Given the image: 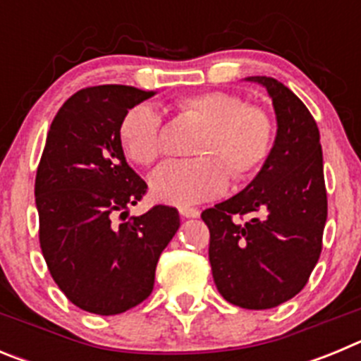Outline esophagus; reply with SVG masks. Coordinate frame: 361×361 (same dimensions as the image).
Here are the masks:
<instances>
[{
  "instance_id": "34e87169",
  "label": "esophagus",
  "mask_w": 361,
  "mask_h": 361,
  "mask_svg": "<svg viewBox=\"0 0 361 361\" xmlns=\"http://www.w3.org/2000/svg\"><path fill=\"white\" fill-rule=\"evenodd\" d=\"M178 213H180L183 219H197L200 215V212L197 208H180Z\"/></svg>"
}]
</instances>
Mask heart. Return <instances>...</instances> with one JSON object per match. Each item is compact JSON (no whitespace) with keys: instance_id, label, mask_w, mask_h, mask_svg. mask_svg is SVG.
<instances>
[{"instance_id":"b5f03b06","label":"heart","mask_w":361,"mask_h":361,"mask_svg":"<svg viewBox=\"0 0 361 361\" xmlns=\"http://www.w3.org/2000/svg\"><path fill=\"white\" fill-rule=\"evenodd\" d=\"M184 116L204 124L195 161H168L149 175L153 199L171 206H191L222 195L229 173L235 180L258 171L275 145V124L266 110L250 106L228 92H202L183 97ZM161 114L148 103L130 108L119 124L124 153L148 166L161 155Z\"/></svg>"}]
</instances>
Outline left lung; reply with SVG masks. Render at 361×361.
Here are the masks:
<instances>
[{
	"instance_id": "left-lung-1",
	"label": "left lung",
	"mask_w": 361,
	"mask_h": 361,
	"mask_svg": "<svg viewBox=\"0 0 361 361\" xmlns=\"http://www.w3.org/2000/svg\"><path fill=\"white\" fill-rule=\"evenodd\" d=\"M267 90L276 117L271 155L240 193L202 212L209 228L215 286L229 304L271 309L307 283L327 220L320 132L288 86L266 75L245 78ZM257 215L247 223L233 214Z\"/></svg>"
}]
</instances>
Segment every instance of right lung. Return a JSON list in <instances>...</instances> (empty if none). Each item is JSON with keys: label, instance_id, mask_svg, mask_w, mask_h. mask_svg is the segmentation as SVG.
Returning a JSON list of instances; mask_svg holds the SVG:
<instances>
[{"label": "right lung", "instance_id": "add662e5", "mask_svg": "<svg viewBox=\"0 0 361 361\" xmlns=\"http://www.w3.org/2000/svg\"><path fill=\"white\" fill-rule=\"evenodd\" d=\"M152 95L124 85L79 90L54 117L37 166L43 257L66 298L94 314H119L152 295L159 257L180 226L170 206L126 220L148 186L126 162L119 124Z\"/></svg>", "mask_w": 361, "mask_h": 361}]
</instances>
